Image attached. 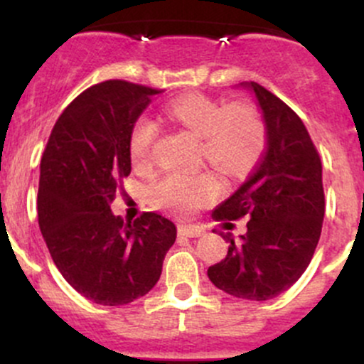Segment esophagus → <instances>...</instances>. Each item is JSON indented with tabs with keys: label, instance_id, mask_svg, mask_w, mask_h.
Returning <instances> with one entry per match:
<instances>
[{
	"label": "esophagus",
	"instance_id": "34e87169",
	"mask_svg": "<svg viewBox=\"0 0 364 364\" xmlns=\"http://www.w3.org/2000/svg\"><path fill=\"white\" fill-rule=\"evenodd\" d=\"M179 236H186V237H200L203 235V229L200 228H193V225H179L178 228Z\"/></svg>",
	"mask_w": 364,
	"mask_h": 364
}]
</instances>
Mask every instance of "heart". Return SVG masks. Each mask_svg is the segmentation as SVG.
<instances>
[{
	"mask_svg": "<svg viewBox=\"0 0 364 364\" xmlns=\"http://www.w3.org/2000/svg\"><path fill=\"white\" fill-rule=\"evenodd\" d=\"M166 116L198 136L203 157L228 176L248 173L265 149V127L260 116L248 104L215 101L203 94L174 99L166 106ZM159 135L154 119L141 116L129 133V156L133 164L145 168L152 157ZM220 193V181L212 173L164 174L152 183L150 202L159 208L186 215Z\"/></svg>",
	"mask_w": 364,
	"mask_h": 364,
	"instance_id": "b5f03b06",
	"label": "heart"
}]
</instances>
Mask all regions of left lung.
<instances>
[{"mask_svg":"<svg viewBox=\"0 0 364 364\" xmlns=\"http://www.w3.org/2000/svg\"><path fill=\"white\" fill-rule=\"evenodd\" d=\"M241 87L257 97L267 149L248 179L212 214L215 220L250 219L237 240L223 232L228 255L207 275L235 298L267 301L301 277L318 245L325 214L321 162L301 118L286 102L257 82Z\"/></svg>","mask_w":364,"mask_h":364,"instance_id":"left-lung-1","label":"left lung"}]
</instances>
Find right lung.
<instances>
[{
	"label": "right lung",
	"instance_id": "obj_1",
	"mask_svg": "<svg viewBox=\"0 0 364 364\" xmlns=\"http://www.w3.org/2000/svg\"><path fill=\"white\" fill-rule=\"evenodd\" d=\"M161 90L106 80L83 90L54 124L41 159L37 215L54 265L90 301L119 306L156 286L176 225L156 212H111L132 171L129 133Z\"/></svg>",
	"mask_w": 364,
	"mask_h": 364
}]
</instances>
